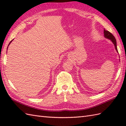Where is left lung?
Segmentation results:
<instances>
[{
  "mask_svg": "<svg viewBox=\"0 0 126 126\" xmlns=\"http://www.w3.org/2000/svg\"><path fill=\"white\" fill-rule=\"evenodd\" d=\"M104 37H105L106 38H107V39H109L110 40V41L112 42V43H113L114 45L115 49V50H116V52H118V51H117V49L116 40L113 34H112L110 32H109L108 31L104 29Z\"/></svg>",
  "mask_w": 126,
  "mask_h": 126,
  "instance_id": "obj_1",
  "label": "left lung"
}]
</instances>
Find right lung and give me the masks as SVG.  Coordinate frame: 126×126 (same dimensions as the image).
<instances>
[{"instance_id":"add662e5","label":"right lung","mask_w":126,"mask_h":126,"mask_svg":"<svg viewBox=\"0 0 126 126\" xmlns=\"http://www.w3.org/2000/svg\"><path fill=\"white\" fill-rule=\"evenodd\" d=\"M13 40H12V41H11V42H10V43H9V45H10V43H11V42H12V41H13ZM9 45H8V47H9ZM8 47H7V48H8Z\"/></svg>"}]
</instances>
